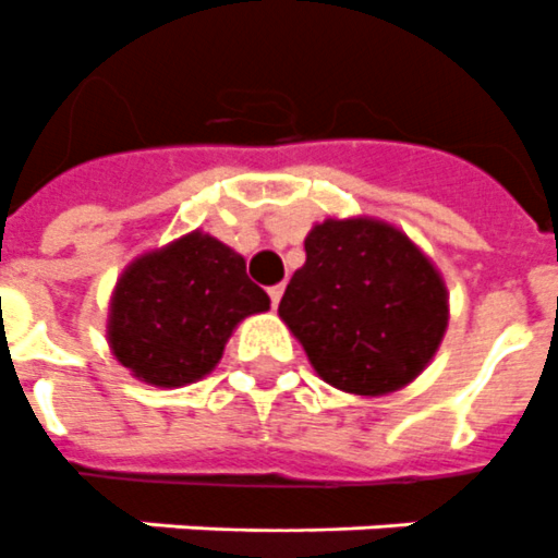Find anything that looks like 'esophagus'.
<instances>
[{
	"mask_svg": "<svg viewBox=\"0 0 558 558\" xmlns=\"http://www.w3.org/2000/svg\"><path fill=\"white\" fill-rule=\"evenodd\" d=\"M270 305H279V302H282V293H284V284H274V288H270Z\"/></svg>",
	"mask_w": 558,
	"mask_h": 558,
	"instance_id": "34e87169",
	"label": "esophagus"
}]
</instances>
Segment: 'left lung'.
Here are the masks:
<instances>
[{
    "label": "left lung",
    "mask_w": 558,
    "mask_h": 558,
    "mask_svg": "<svg viewBox=\"0 0 558 558\" xmlns=\"http://www.w3.org/2000/svg\"><path fill=\"white\" fill-rule=\"evenodd\" d=\"M279 316L333 389L377 398L417 377L449 323L438 267L398 227L325 218L305 239Z\"/></svg>",
    "instance_id": "left-lung-1"
}]
</instances>
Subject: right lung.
I'll use <instances>...</instances> for the list:
<instances>
[{
    "label": "right lung",
    "instance_id": "obj_1",
    "mask_svg": "<svg viewBox=\"0 0 558 558\" xmlns=\"http://www.w3.org/2000/svg\"><path fill=\"white\" fill-rule=\"evenodd\" d=\"M267 307L270 296L247 279L244 258L193 230L120 274L109 305L111 354L137 380L178 389L213 372L235 325Z\"/></svg>",
    "mask_w": 558,
    "mask_h": 558
}]
</instances>
